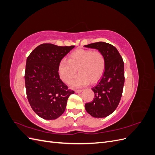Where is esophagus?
Returning <instances> with one entry per match:
<instances>
[{
    "label": "esophagus",
    "mask_w": 155,
    "mask_h": 155,
    "mask_svg": "<svg viewBox=\"0 0 155 155\" xmlns=\"http://www.w3.org/2000/svg\"><path fill=\"white\" fill-rule=\"evenodd\" d=\"M83 91L82 89H75V92L76 93H79V92H81Z\"/></svg>",
    "instance_id": "obj_1"
}]
</instances>
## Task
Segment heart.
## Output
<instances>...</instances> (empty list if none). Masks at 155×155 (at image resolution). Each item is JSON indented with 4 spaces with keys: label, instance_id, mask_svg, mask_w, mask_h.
<instances>
[{
    "label": "heart",
    "instance_id": "heart-1",
    "mask_svg": "<svg viewBox=\"0 0 155 155\" xmlns=\"http://www.w3.org/2000/svg\"><path fill=\"white\" fill-rule=\"evenodd\" d=\"M106 67L105 55L100 51L78 49L70 54L68 60L63 59L58 66L62 80L67 83L78 72L79 74L70 81L73 87H80L97 82L104 73Z\"/></svg>",
    "mask_w": 155,
    "mask_h": 155
}]
</instances>
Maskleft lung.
I'll use <instances>...</instances> for the list:
<instances>
[{"label":"left lung","instance_id":"left-lung-1","mask_svg":"<svg viewBox=\"0 0 155 155\" xmlns=\"http://www.w3.org/2000/svg\"><path fill=\"white\" fill-rule=\"evenodd\" d=\"M85 46L98 50L106 59L104 73L97 85L92 88L94 92L93 101L85 104L89 114L95 118H104L116 110L122 96L124 63L118 50L109 43L97 42Z\"/></svg>","mask_w":155,"mask_h":155}]
</instances>
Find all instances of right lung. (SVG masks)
<instances>
[{
	"instance_id": "right-lung-1",
	"label": "right lung",
	"mask_w": 155,
	"mask_h": 155,
	"mask_svg": "<svg viewBox=\"0 0 155 155\" xmlns=\"http://www.w3.org/2000/svg\"><path fill=\"white\" fill-rule=\"evenodd\" d=\"M75 46L41 44L26 59L25 86L29 104L35 113L45 120H55L66 109L68 97L74 94L60 79L61 61Z\"/></svg>"
}]
</instances>
